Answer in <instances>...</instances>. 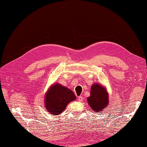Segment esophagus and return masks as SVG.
I'll list each match as a JSON object with an SVG mask.
<instances>
[{
	"mask_svg": "<svg viewBox=\"0 0 147 147\" xmlns=\"http://www.w3.org/2000/svg\"><path fill=\"white\" fill-rule=\"evenodd\" d=\"M83 100V98L82 97V96H78V102H82Z\"/></svg>",
	"mask_w": 147,
	"mask_h": 147,
	"instance_id": "obj_1",
	"label": "esophagus"
}]
</instances>
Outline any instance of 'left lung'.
Listing matches in <instances>:
<instances>
[{
  "mask_svg": "<svg viewBox=\"0 0 147 147\" xmlns=\"http://www.w3.org/2000/svg\"><path fill=\"white\" fill-rule=\"evenodd\" d=\"M87 101L94 112H102L109 104L108 92L102 85L95 83L91 86L90 96Z\"/></svg>",
  "mask_w": 147,
  "mask_h": 147,
  "instance_id": "obj_1",
  "label": "left lung"
}]
</instances>
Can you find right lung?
I'll return each instance as SVG.
<instances>
[{
    "instance_id": "add662e5",
    "label": "right lung",
    "mask_w": 147,
    "mask_h": 147,
    "mask_svg": "<svg viewBox=\"0 0 147 147\" xmlns=\"http://www.w3.org/2000/svg\"><path fill=\"white\" fill-rule=\"evenodd\" d=\"M76 98L75 94L70 89L60 84H54L45 94V108L51 115H59L68 104Z\"/></svg>"
}]
</instances>
